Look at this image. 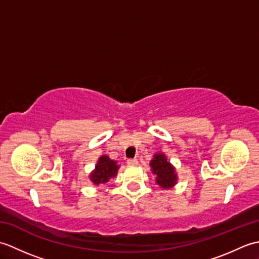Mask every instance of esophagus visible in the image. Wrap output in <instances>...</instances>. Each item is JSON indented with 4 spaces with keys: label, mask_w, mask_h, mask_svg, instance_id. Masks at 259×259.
<instances>
[{
    "label": "esophagus",
    "mask_w": 259,
    "mask_h": 259,
    "mask_svg": "<svg viewBox=\"0 0 259 259\" xmlns=\"http://www.w3.org/2000/svg\"><path fill=\"white\" fill-rule=\"evenodd\" d=\"M126 163H128V166H137V164H138V160H137V159H129Z\"/></svg>",
    "instance_id": "1"
}]
</instances>
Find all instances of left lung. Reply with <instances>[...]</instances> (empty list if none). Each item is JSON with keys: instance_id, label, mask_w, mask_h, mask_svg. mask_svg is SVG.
Segmentation results:
<instances>
[{"instance_id": "1", "label": "left lung", "mask_w": 259, "mask_h": 259, "mask_svg": "<svg viewBox=\"0 0 259 259\" xmlns=\"http://www.w3.org/2000/svg\"><path fill=\"white\" fill-rule=\"evenodd\" d=\"M151 172L156 176V184L162 189H170L177 185L178 176L174 164L162 152H156L150 160Z\"/></svg>"}]
</instances>
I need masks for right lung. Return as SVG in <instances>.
<instances>
[{
    "mask_svg": "<svg viewBox=\"0 0 259 259\" xmlns=\"http://www.w3.org/2000/svg\"><path fill=\"white\" fill-rule=\"evenodd\" d=\"M119 164L115 160L110 159L109 156L103 155L98 159L95 169L89 175L91 183L95 186L107 184L110 179L114 178L118 174Z\"/></svg>",
    "mask_w": 259,
    "mask_h": 259,
    "instance_id": "add662e5",
    "label": "right lung"
}]
</instances>
